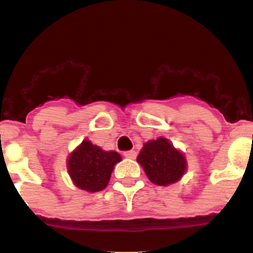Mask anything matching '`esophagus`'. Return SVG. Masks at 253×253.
Here are the masks:
<instances>
[{"mask_svg": "<svg viewBox=\"0 0 253 253\" xmlns=\"http://www.w3.org/2000/svg\"><path fill=\"white\" fill-rule=\"evenodd\" d=\"M124 155L126 158H128V159H134L137 155V153L134 152V150H127V152L124 153Z\"/></svg>", "mask_w": 253, "mask_h": 253, "instance_id": "1", "label": "esophagus"}]
</instances>
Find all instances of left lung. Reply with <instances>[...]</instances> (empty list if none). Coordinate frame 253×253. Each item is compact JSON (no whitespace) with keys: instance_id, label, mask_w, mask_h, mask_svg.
I'll return each mask as SVG.
<instances>
[{"instance_id":"8db88e82","label":"left lung","mask_w":253,"mask_h":253,"mask_svg":"<svg viewBox=\"0 0 253 253\" xmlns=\"http://www.w3.org/2000/svg\"><path fill=\"white\" fill-rule=\"evenodd\" d=\"M137 162L141 164L148 178L158 186L177 182L187 170L185 154L164 137L144 143Z\"/></svg>"}]
</instances>
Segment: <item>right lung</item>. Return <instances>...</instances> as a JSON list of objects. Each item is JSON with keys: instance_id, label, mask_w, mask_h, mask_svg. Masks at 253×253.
I'll return each instance as SVG.
<instances>
[{"instance_id": "obj_1", "label": "right lung", "mask_w": 253, "mask_h": 253, "mask_svg": "<svg viewBox=\"0 0 253 253\" xmlns=\"http://www.w3.org/2000/svg\"><path fill=\"white\" fill-rule=\"evenodd\" d=\"M115 150H103L99 145L84 139L68 155L66 162L72 182L86 192H99L108 186L114 167L121 162Z\"/></svg>"}]
</instances>
